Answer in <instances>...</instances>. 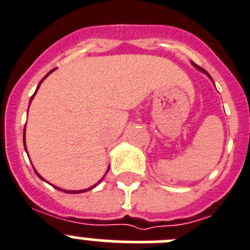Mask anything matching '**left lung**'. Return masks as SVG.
I'll use <instances>...</instances> for the list:
<instances>
[{"label":"left lung","instance_id":"obj_1","mask_svg":"<svg viewBox=\"0 0 250 250\" xmlns=\"http://www.w3.org/2000/svg\"><path fill=\"white\" fill-rule=\"evenodd\" d=\"M192 64H193V66H194V67H195V68H197V69H199V71H202V72H203V73H206V75H207V76H208V77H209V78H210V80H212V77H210V76H209V73H208V72H207V71H206V69H203V68H202V67L197 66V64H195V63H193V62H192ZM212 81H213V80H212Z\"/></svg>","mask_w":250,"mask_h":250}]
</instances>
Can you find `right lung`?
<instances>
[{"instance_id":"right-lung-1","label":"right lung","mask_w":250,"mask_h":250,"mask_svg":"<svg viewBox=\"0 0 250 250\" xmlns=\"http://www.w3.org/2000/svg\"><path fill=\"white\" fill-rule=\"evenodd\" d=\"M55 69H56V68H55ZM55 69H52V71H49V73H51V72H53V71H55ZM49 73H48V75H49ZM48 75H46V77H47V76H48ZM46 77H44V78H46ZM44 78H43V80H44ZM43 80H42V81H41V82L38 83V86H37V89H38V88H40V86H41V83H42V82H43ZM37 89H36V92H37ZM36 92H35V94H36ZM35 94H33L32 97H31V101H32V100H33V97H35ZM30 103H31V102H30ZM24 129H26V128H24ZM23 145H24V149H26V152H27V148H26V142H24V130H23ZM35 172H36V170H35ZM107 172H108V170H107ZM107 172H105V173H107ZM36 174H37V175H38V177H40V178H41V179H43V178H42V177H41V175L38 174V173H37V172H36ZM103 178H104V177H103ZM103 178H102V179H103ZM102 179H101V181H102ZM101 181H100V182H101ZM100 182H98V183H100ZM98 183H97V184H98ZM97 184H94V186H93V187H91V188H88V189H83V190H64V189H61V188H57V189L62 190V192H66V193H73V194H75V193H83V192H87V190H91V189H92V188H94V187L97 186ZM55 188H56V187H55Z\"/></svg>"}]
</instances>
